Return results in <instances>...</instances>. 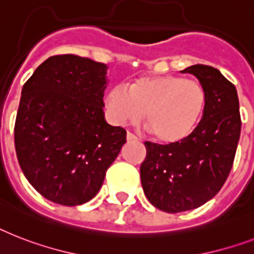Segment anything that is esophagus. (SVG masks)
Masks as SVG:
<instances>
[{"mask_svg":"<svg viewBox=\"0 0 254 254\" xmlns=\"http://www.w3.org/2000/svg\"><path fill=\"white\" fill-rule=\"evenodd\" d=\"M127 142L138 141V138L135 137V135H134V134H131V133H127Z\"/></svg>","mask_w":254,"mask_h":254,"instance_id":"obj_1","label":"esophagus"}]
</instances>
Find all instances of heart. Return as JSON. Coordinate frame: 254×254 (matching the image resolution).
Instances as JSON below:
<instances>
[{
    "instance_id": "1",
    "label": "heart",
    "mask_w": 254,
    "mask_h": 254,
    "mask_svg": "<svg viewBox=\"0 0 254 254\" xmlns=\"http://www.w3.org/2000/svg\"><path fill=\"white\" fill-rule=\"evenodd\" d=\"M207 94L198 80L175 74L133 80L127 90L115 86L106 96L108 116L117 125L145 123L156 141L174 145L187 139L201 123Z\"/></svg>"
}]
</instances>
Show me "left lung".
I'll use <instances>...</instances> for the list:
<instances>
[{"label":"left lung","instance_id":"1","mask_svg":"<svg viewBox=\"0 0 254 254\" xmlns=\"http://www.w3.org/2000/svg\"><path fill=\"white\" fill-rule=\"evenodd\" d=\"M207 94L201 123L183 142L158 145L145 142L141 183L152 205L166 213L197 209L213 198L227 180L241 130L238 91L219 70L191 65Z\"/></svg>","mask_w":254,"mask_h":254}]
</instances>
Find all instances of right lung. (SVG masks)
<instances>
[{"mask_svg": "<svg viewBox=\"0 0 254 254\" xmlns=\"http://www.w3.org/2000/svg\"><path fill=\"white\" fill-rule=\"evenodd\" d=\"M106 64L75 55L45 60L22 88L14 127L19 166L49 201L86 203L127 142L104 117Z\"/></svg>", "mask_w": 254, "mask_h": 254, "instance_id": "add662e5", "label": "right lung"}]
</instances>
